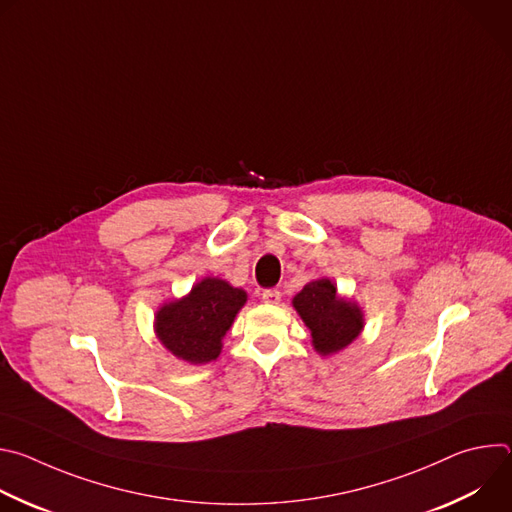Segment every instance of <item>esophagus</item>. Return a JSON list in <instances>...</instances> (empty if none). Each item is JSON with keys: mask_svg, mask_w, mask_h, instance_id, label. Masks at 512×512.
<instances>
[{"mask_svg": "<svg viewBox=\"0 0 512 512\" xmlns=\"http://www.w3.org/2000/svg\"><path fill=\"white\" fill-rule=\"evenodd\" d=\"M265 304H279L281 302V291L279 289H265L261 294Z\"/></svg>", "mask_w": 512, "mask_h": 512, "instance_id": "34e87169", "label": "esophagus"}]
</instances>
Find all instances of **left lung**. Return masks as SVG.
Masks as SVG:
<instances>
[{
    "mask_svg": "<svg viewBox=\"0 0 512 512\" xmlns=\"http://www.w3.org/2000/svg\"><path fill=\"white\" fill-rule=\"evenodd\" d=\"M294 308L310 328L312 344L322 356L346 348L364 326L358 304L340 298L336 285L326 277L306 283L294 298Z\"/></svg>",
    "mask_w": 512,
    "mask_h": 512,
    "instance_id": "obj_1",
    "label": "left lung"
}]
</instances>
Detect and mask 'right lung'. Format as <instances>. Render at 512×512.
<instances>
[{"instance_id":"right-lung-1","label":"right lung","mask_w":512,"mask_h":512,"mask_svg":"<svg viewBox=\"0 0 512 512\" xmlns=\"http://www.w3.org/2000/svg\"><path fill=\"white\" fill-rule=\"evenodd\" d=\"M247 302V291L218 277H204L182 300L156 312V336L180 360L206 364L223 350V338Z\"/></svg>"}]
</instances>
